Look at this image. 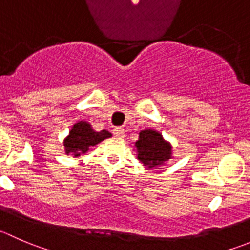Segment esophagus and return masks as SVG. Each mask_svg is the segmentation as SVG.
I'll return each instance as SVG.
<instances>
[{"label": "esophagus", "instance_id": "obj_1", "mask_svg": "<svg viewBox=\"0 0 250 250\" xmlns=\"http://www.w3.org/2000/svg\"><path fill=\"white\" fill-rule=\"evenodd\" d=\"M112 132H113V134H115L117 138H123V137H125V129H123V128L116 127V128H113Z\"/></svg>", "mask_w": 250, "mask_h": 250}]
</instances>
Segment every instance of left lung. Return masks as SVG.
I'll list each match as a JSON object with an SVG mask.
<instances>
[{
	"mask_svg": "<svg viewBox=\"0 0 250 250\" xmlns=\"http://www.w3.org/2000/svg\"><path fill=\"white\" fill-rule=\"evenodd\" d=\"M139 161L147 168H155L172 157V146L164 139L161 133L154 129H144L139 133V139L135 142Z\"/></svg>",
	"mask_w": 250,
	"mask_h": 250,
	"instance_id": "1",
	"label": "left lung"
}]
</instances>
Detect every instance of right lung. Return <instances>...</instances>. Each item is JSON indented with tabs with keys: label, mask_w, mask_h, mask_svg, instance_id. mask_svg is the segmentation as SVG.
<instances>
[{
	"label": "right lung",
	"mask_w": 250,
	"mask_h": 250,
	"mask_svg": "<svg viewBox=\"0 0 250 250\" xmlns=\"http://www.w3.org/2000/svg\"><path fill=\"white\" fill-rule=\"evenodd\" d=\"M111 133L106 129L96 132L86 121H79L69 130V134L64 139L63 145L66 154H72L74 157L85 154L89 147L99 144L106 138H110Z\"/></svg>",
	"instance_id": "right-lung-1"
}]
</instances>
